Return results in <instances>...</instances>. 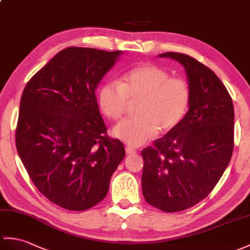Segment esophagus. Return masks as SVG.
<instances>
[{"label":"esophagus","mask_w":250,"mask_h":250,"mask_svg":"<svg viewBox=\"0 0 250 250\" xmlns=\"http://www.w3.org/2000/svg\"><path fill=\"white\" fill-rule=\"evenodd\" d=\"M125 152H126V154H129V155H132V154H134V153H136V150H135L134 148H132V147H130V146H126V147H125Z\"/></svg>","instance_id":"esophagus-1"}]
</instances>
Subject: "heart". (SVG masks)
<instances>
[{
    "label": "heart",
    "mask_w": 250,
    "mask_h": 250,
    "mask_svg": "<svg viewBox=\"0 0 250 250\" xmlns=\"http://www.w3.org/2000/svg\"><path fill=\"white\" fill-rule=\"evenodd\" d=\"M190 96L187 80L171 78L161 67L144 63L125 73L120 84H103L98 101L103 114L113 120L123 117L130 102L138 101L137 115L113 129L114 136L137 147L153 139L160 129L164 132L175 129L188 112Z\"/></svg>",
    "instance_id": "heart-1"
}]
</instances>
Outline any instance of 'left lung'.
Listing matches in <instances>:
<instances>
[{
    "instance_id": "8db88e82",
    "label": "left lung",
    "mask_w": 250,
    "mask_h": 250,
    "mask_svg": "<svg viewBox=\"0 0 250 250\" xmlns=\"http://www.w3.org/2000/svg\"><path fill=\"white\" fill-rule=\"evenodd\" d=\"M159 56L182 63L191 96L181 123L142 151V187L149 205L173 213L205 199L222 178L233 152L234 109L210 68L178 52Z\"/></svg>"
}]
</instances>
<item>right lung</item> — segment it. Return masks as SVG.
<instances>
[{
    "instance_id": "right-lung-1",
    "label": "right lung",
    "mask_w": 250,
    "mask_h": 250,
    "mask_svg": "<svg viewBox=\"0 0 250 250\" xmlns=\"http://www.w3.org/2000/svg\"><path fill=\"white\" fill-rule=\"evenodd\" d=\"M121 51L69 46L22 92L16 147L35 187L51 202L85 211L106 196L124 160L99 112L96 88Z\"/></svg>"
}]
</instances>
